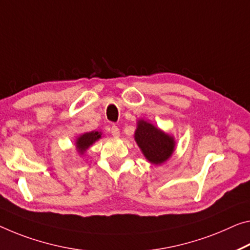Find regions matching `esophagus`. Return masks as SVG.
<instances>
[{
    "instance_id": "esophagus-1",
    "label": "esophagus",
    "mask_w": 250,
    "mask_h": 250,
    "mask_svg": "<svg viewBox=\"0 0 250 250\" xmlns=\"http://www.w3.org/2000/svg\"><path fill=\"white\" fill-rule=\"evenodd\" d=\"M110 132H112V135L114 137H118V136H120V134H121L120 128H118L117 126H115V125H113L112 127H110Z\"/></svg>"
}]
</instances>
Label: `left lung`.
I'll return each mask as SVG.
<instances>
[{
	"instance_id": "obj_1",
	"label": "left lung",
	"mask_w": 250,
	"mask_h": 250,
	"mask_svg": "<svg viewBox=\"0 0 250 250\" xmlns=\"http://www.w3.org/2000/svg\"><path fill=\"white\" fill-rule=\"evenodd\" d=\"M135 141L142 153L152 164H162L173 154L175 141L173 136L164 133L144 120L137 122Z\"/></svg>"
}]
</instances>
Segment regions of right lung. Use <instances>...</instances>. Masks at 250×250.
I'll list each match as a JSON object with an SVG mask.
<instances>
[{
	"label": "right lung",
	"instance_id": "add662e5",
	"mask_svg": "<svg viewBox=\"0 0 250 250\" xmlns=\"http://www.w3.org/2000/svg\"><path fill=\"white\" fill-rule=\"evenodd\" d=\"M102 137V133L101 132H96V130H93V132H88L80 135L76 141V148L80 154H83L88 147L90 145H93L96 141H98L99 138Z\"/></svg>",
	"mask_w": 250,
	"mask_h": 250
}]
</instances>
